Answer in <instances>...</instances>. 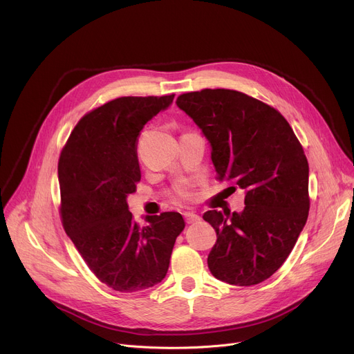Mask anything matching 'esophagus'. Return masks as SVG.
<instances>
[{
  "label": "esophagus",
  "instance_id": "1",
  "mask_svg": "<svg viewBox=\"0 0 354 354\" xmlns=\"http://www.w3.org/2000/svg\"><path fill=\"white\" fill-rule=\"evenodd\" d=\"M183 216H185L186 223H195V222H198L201 219L199 215H196L195 212H185Z\"/></svg>",
  "mask_w": 354,
  "mask_h": 354
}]
</instances>
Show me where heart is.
Instances as JSON below:
<instances>
[{"mask_svg":"<svg viewBox=\"0 0 354 354\" xmlns=\"http://www.w3.org/2000/svg\"><path fill=\"white\" fill-rule=\"evenodd\" d=\"M178 192H179V195H180L182 198H187V196H189V194H187V192H186V189H185V187H180V189H179Z\"/></svg>","mask_w":354,"mask_h":354,"instance_id":"obj_1","label":"heart"}]
</instances>
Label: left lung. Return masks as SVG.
Wrapping results in <instances>:
<instances>
[{"label":"left lung","instance_id":"8db88e82","mask_svg":"<svg viewBox=\"0 0 354 354\" xmlns=\"http://www.w3.org/2000/svg\"><path fill=\"white\" fill-rule=\"evenodd\" d=\"M176 105L202 131L219 180L245 191L242 212L207 210L216 232L207 266L216 279L252 286L290 254L309 215V163L274 108L232 89H202Z\"/></svg>","mask_w":354,"mask_h":354}]
</instances>
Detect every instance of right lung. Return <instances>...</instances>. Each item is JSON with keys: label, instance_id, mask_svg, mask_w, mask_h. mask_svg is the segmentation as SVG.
<instances>
[{"label": "right lung", "instance_id": "1", "mask_svg": "<svg viewBox=\"0 0 354 354\" xmlns=\"http://www.w3.org/2000/svg\"><path fill=\"white\" fill-rule=\"evenodd\" d=\"M175 95L122 97L86 113L58 162L62 225L95 276L116 292H140L167 276L185 221L178 212L145 216L139 226L127 198L140 169L136 140Z\"/></svg>", "mask_w": 354, "mask_h": 354}]
</instances>
